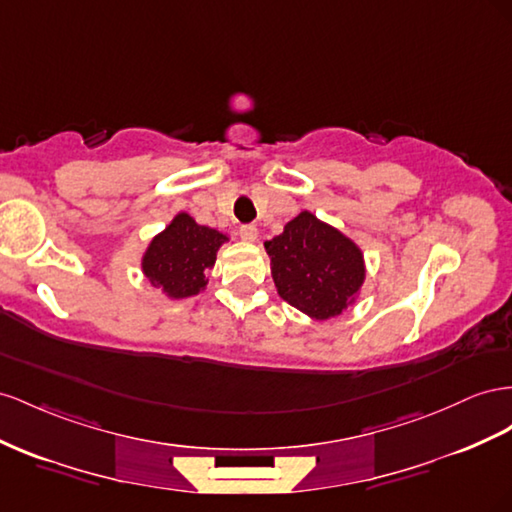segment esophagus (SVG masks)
Listing matches in <instances>:
<instances>
[{"label": "esophagus", "mask_w": 512, "mask_h": 512, "mask_svg": "<svg viewBox=\"0 0 512 512\" xmlns=\"http://www.w3.org/2000/svg\"><path fill=\"white\" fill-rule=\"evenodd\" d=\"M239 237H241L243 241H247V243H254L256 237H258V228L252 226V224H245V226L239 228Z\"/></svg>", "instance_id": "1"}]
</instances>
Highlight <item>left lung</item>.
I'll list each match as a JSON object with an SVG mask.
<instances>
[{
	"label": "left lung",
	"mask_w": 512,
	"mask_h": 512,
	"mask_svg": "<svg viewBox=\"0 0 512 512\" xmlns=\"http://www.w3.org/2000/svg\"><path fill=\"white\" fill-rule=\"evenodd\" d=\"M265 250L278 295L316 321L347 310L366 280L362 250L310 211L290 219Z\"/></svg>",
	"instance_id": "1"
}]
</instances>
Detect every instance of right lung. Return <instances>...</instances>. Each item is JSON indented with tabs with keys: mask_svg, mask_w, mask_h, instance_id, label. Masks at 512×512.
Returning <instances> with one entry per match:
<instances>
[{
	"mask_svg": "<svg viewBox=\"0 0 512 512\" xmlns=\"http://www.w3.org/2000/svg\"><path fill=\"white\" fill-rule=\"evenodd\" d=\"M228 241L215 228L196 224L189 213H178L170 226L148 243L142 256V271L155 288L170 299L198 295L206 286L217 260V250Z\"/></svg>",
	"mask_w": 512,
	"mask_h": 512,
	"instance_id": "add662e5",
	"label": "right lung"
}]
</instances>
